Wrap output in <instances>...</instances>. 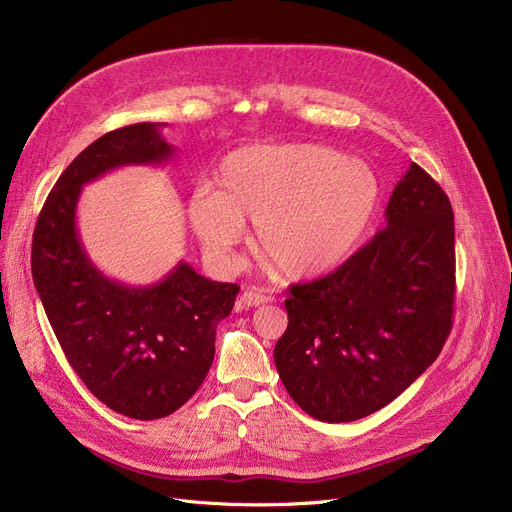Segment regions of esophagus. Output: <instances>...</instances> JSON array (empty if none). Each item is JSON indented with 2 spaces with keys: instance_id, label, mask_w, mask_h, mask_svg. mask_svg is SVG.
Instances as JSON below:
<instances>
[{
  "instance_id": "1",
  "label": "esophagus",
  "mask_w": 512,
  "mask_h": 512,
  "mask_svg": "<svg viewBox=\"0 0 512 512\" xmlns=\"http://www.w3.org/2000/svg\"><path fill=\"white\" fill-rule=\"evenodd\" d=\"M269 300H271V298L264 296L262 291H258V289H246V291H243V294H241V298H239V302H241L243 306H248V308L266 304Z\"/></svg>"
}]
</instances>
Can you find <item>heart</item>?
Returning <instances> with one entry per match:
<instances>
[{
  "mask_svg": "<svg viewBox=\"0 0 512 512\" xmlns=\"http://www.w3.org/2000/svg\"><path fill=\"white\" fill-rule=\"evenodd\" d=\"M381 208V181L358 158L319 143L250 145L229 154L216 189L193 191L189 223L206 254L231 264L254 221L258 258L287 281L327 275L367 241Z\"/></svg>",
  "mask_w": 512,
  "mask_h": 512,
  "instance_id": "b5f03b06",
  "label": "heart"
}]
</instances>
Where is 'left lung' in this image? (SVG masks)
<instances>
[{
	"label": "left lung",
	"mask_w": 512,
	"mask_h": 512,
	"mask_svg": "<svg viewBox=\"0 0 512 512\" xmlns=\"http://www.w3.org/2000/svg\"><path fill=\"white\" fill-rule=\"evenodd\" d=\"M381 229L323 279L291 285L275 364L310 417L350 423L396 400L440 356L452 329L454 214L412 162Z\"/></svg>",
	"instance_id": "obj_1"
}]
</instances>
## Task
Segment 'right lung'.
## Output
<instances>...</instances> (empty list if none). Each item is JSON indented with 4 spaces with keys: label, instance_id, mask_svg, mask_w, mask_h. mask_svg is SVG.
I'll return each mask as SVG.
<instances>
[{
    "label": "right lung",
    "instance_id": "1",
    "mask_svg": "<svg viewBox=\"0 0 512 512\" xmlns=\"http://www.w3.org/2000/svg\"><path fill=\"white\" fill-rule=\"evenodd\" d=\"M164 123H139L95 139L60 175L33 233L31 269L47 319L89 392L120 415L152 421L181 408L208 375L216 327L239 287L179 262L158 283L106 277L77 229L83 185L120 166H158L175 156Z\"/></svg>",
    "mask_w": 512,
    "mask_h": 512
}]
</instances>
